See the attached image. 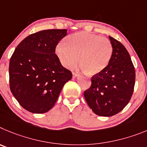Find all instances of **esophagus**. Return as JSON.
<instances>
[{
	"label": "esophagus",
	"instance_id": "34e87169",
	"mask_svg": "<svg viewBox=\"0 0 147 147\" xmlns=\"http://www.w3.org/2000/svg\"><path fill=\"white\" fill-rule=\"evenodd\" d=\"M72 76H73V78H78V77H80V75L78 73H75V72H73L72 73Z\"/></svg>",
	"mask_w": 147,
	"mask_h": 147
}]
</instances>
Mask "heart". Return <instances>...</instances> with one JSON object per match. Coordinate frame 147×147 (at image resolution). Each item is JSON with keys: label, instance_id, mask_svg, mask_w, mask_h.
Wrapping results in <instances>:
<instances>
[{"label": "heart", "instance_id": "heart-1", "mask_svg": "<svg viewBox=\"0 0 147 147\" xmlns=\"http://www.w3.org/2000/svg\"><path fill=\"white\" fill-rule=\"evenodd\" d=\"M63 44L55 47V55L66 68H72L78 62L83 72L93 76L102 72L109 64L112 45L107 38L87 32L67 36Z\"/></svg>", "mask_w": 147, "mask_h": 147}]
</instances>
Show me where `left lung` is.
<instances>
[{
  "instance_id": "left-lung-1",
  "label": "left lung",
  "mask_w": 147,
  "mask_h": 147,
  "mask_svg": "<svg viewBox=\"0 0 147 147\" xmlns=\"http://www.w3.org/2000/svg\"><path fill=\"white\" fill-rule=\"evenodd\" d=\"M113 48L106 68L92 78L84 92L87 104L95 114L112 116L122 111L133 93L136 72L129 53L121 42L109 36Z\"/></svg>"
}]
</instances>
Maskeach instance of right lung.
<instances>
[{"label":"right lung","instance_id":"add662e5","mask_svg":"<svg viewBox=\"0 0 147 147\" xmlns=\"http://www.w3.org/2000/svg\"><path fill=\"white\" fill-rule=\"evenodd\" d=\"M67 29H50L31 34L16 47L9 61L10 89L20 105L34 113H46L57 101L72 77L57 56L55 47Z\"/></svg>","mask_w":147,"mask_h":147}]
</instances>
